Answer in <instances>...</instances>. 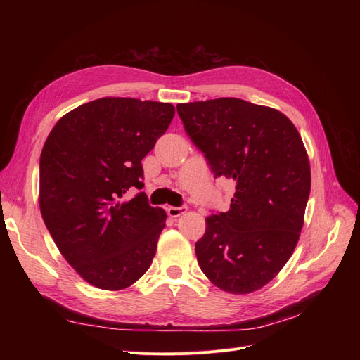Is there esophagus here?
<instances>
[{"mask_svg": "<svg viewBox=\"0 0 360 360\" xmlns=\"http://www.w3.org/2000/svg\"><path fill=\"white\" fill-rule=\"evenodd\" d=\"M188 205H180V207H168V214L171 217H179L183 213H186Z\"/></svg>", "mask_w": 360, "mask_h": 360, "instance_id": "1", "label": "esophagus"}]
</instances>
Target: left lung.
I'll return each instance as SVG.
<instances>
[{
  "label": "left lung",
  "instance_id": "obj_1",
  "mask_svg": "<svg viewBox=\"0 0 360 360\" xmlns=\"http://www.w3.org/2000/svg\"><path fill=\"white\" fill-rule=\"evenodd\" d=\"M177 112L214 177L236 184L230 210L205 217L198 264L226 292L257 291L299 240L311 191L303 141L282 112L236 97L179 103Z\"/></svg>",
  "mask_w": 360,
  "mask_h": 360
}]
</instances>
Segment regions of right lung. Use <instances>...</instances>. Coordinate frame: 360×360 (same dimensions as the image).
<instances>
[{
  "label": "right lung",
  "mask_w": 360,
  "mask_h": 360,
  "mask_svg": "<svg viewBox=\"0 0 360 360\" xmlns=\"http://www.w3.org/2000/svg\"><path fill=\"white\" fill-rule=\"evenodd\" d=\"M171 103L102 97L61 117L40 155V212L89 284L123 290L156 254L167 213L148 204L141 160L167 132Z\"/></svg>",
  "instance_id": "1"
}]
</instances>
